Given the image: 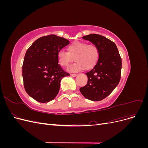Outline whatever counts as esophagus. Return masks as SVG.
I'll use <instances>...</instances> for the list:
<instances>
[{
	"instance_id": "esophagus-1",
	"label": "esophagus",
	"mask_w": 148,
	"mask_h": 148,
	"mask_svg": "<svg viewBox=\"0 0 148 148\" xmlns=\"http://www.w3.org/2000/svg\"><path fill=\"white\" fill-rule=\"evenodd\" d=\"M70 75L71 76V77H77V76L78 75L77 74H70Z\"/></svg>"
}]
</instances>
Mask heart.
<instances>
[{
	"mask_svg": "<svg viewBox=\"0 0 148 148\" xmlns=\"http://www.w3.org/2000/svg\"><path fill=\"white\" fill-rule=\"evenodd\" d=\"M99 49L93 44L84 42H75L68 47V52L60 50L57 53V60L62 66L66 67L74 60L68 71L70 72H78L84 68L86 70L91 69L96 65L99 59Z\"/></svg>",
	"mask_w": 148,
	"mask_h": 148,
	"instance_id": "1",
	"label": "heart"
}]
</instances>
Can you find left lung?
<instances>
[{"mask_svg": "<svg viewBox=\"0 0 148 148\" xmlns=\"http://www.w3.org/2000/svg\"><path fill=\"white\" fill-rule=\"evenodd\" d=\"M82 38L95 44L99 55L94 68L86 73L87 84L79 90L86 99L99 101L108 96L119 83L122 59L115 44L103 36L91 34Z\"/></svg>", "mask_w": 148, "mask_h": 148, "instance_id": "obj_1", "label": "left lung"}]
</instances>
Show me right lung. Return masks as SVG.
I'll use <instances>...</instances> for the list:
<instances>
[{
    "instance_id": "obj_1",
    "label": "right lung",
    "mask_w": 148,
    "mask_h": 148,
    "mask_svg": "<svg viewBox=\"0 0 148 148\" xmlns=\"http://www.w3.org/2000/svg\"><path fill=\"white\" fill-rule=\"evenodd\" d=\"M70 42L54 34L39 38L28 49L22 66L26 92L34 99L45 103L53 100L59 91L61 79L69 73L62 69L58 52Z\"/></svg>"
}]
</instances>
